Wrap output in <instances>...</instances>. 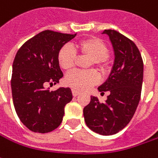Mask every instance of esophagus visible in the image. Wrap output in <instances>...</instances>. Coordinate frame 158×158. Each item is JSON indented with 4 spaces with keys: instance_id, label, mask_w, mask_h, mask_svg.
Segmentation results:
<instances>
[{
    "instance_id": "obj_1",
    "label": "esophagus",
    "mask_w": 158,
    "mask_h": 158,
    "mask_svg": "<svg viewBox=\"0 0 158 158\" xmlns=\"http://www.w3.org/2000/svg\"><path fill=\"white\" fill-rule=\"evenodd\" d=\"M72 95H73V96H78L79 94H80L79 91H78V90H75V89H72Z\"/></svg>"
}]
</instances>
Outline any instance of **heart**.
<instances>
[{"mask_svg":"<svg viewBox=\"0 0 158 158\" xmlns=\"http://www.w3.org/2000/svg\"><path fill=\"white\" fill-rule=\"evenodd\" d=\"M74 51L79 56L90 57L87 67L94 66L102 74L109 69V48L102 40L89 38L82 40L74 46ZM57 64L64 72H71L75 66L76 54L68 46H64L57 53ZM68 86L75 90H86L99 82V76L94 70L85 72H74L68 74L64 79Z\"/></svg>","mask_w":158,"mask_h":158,"instance_id":"1","label":"heart"}]
</instances>
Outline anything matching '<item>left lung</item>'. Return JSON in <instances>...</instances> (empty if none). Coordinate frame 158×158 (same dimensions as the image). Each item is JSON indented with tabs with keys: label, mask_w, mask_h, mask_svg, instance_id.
Wrapping results in <instances>:
<instances>
[{
	"label": "left lung",
	"mask_w": 158,
	"mask_h": 158,
	"mask_svg": "<svg viewBox=\"0 0 158 158\" xmlns=\"http://www.w3.org/2000/svg\"><path fill=\"white\" fill-rule=\"evenodd\" d=\"M115 54L113 68L106 81L98 87L110 93L105 102L91 96L84 110L86 124L102 135H112L127 127L133 118L141 99L143 61L133 40L115 30H104Z\"/></svg>",
	"instance_id": "1"
}]
</instances>
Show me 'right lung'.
<instances>
[{"mask_svg":"<svg viewBox=\"0 0 158 158\" xmlns=\"http://www.w3.org/2000/svg\"><path fill=\"white\" fill-rule=\"evenodd\" d=\"M75 36L46 30L24 42L15 56L11 77L13 103L19 119L31 132H51L63 121L64 107L72 99V90L60 87L50 91L46 86L58 83L64 76L57 53Z\"/></svg>","mask_w":158,"mask_h":158,"instance_id":"obj_1","label":"right lung"}]
</instances>
